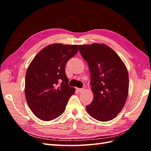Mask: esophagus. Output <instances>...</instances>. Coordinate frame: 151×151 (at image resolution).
<instances>
[{
    "instance_id": "obj_1",
    "label": "esophagus",
    "mask_w": 151,
    "mask_h": 151,
    "mask_svg": "<svg viewBox=\"0 0 151 151\" xmlns=\"http://www.w3.org/2000/svg\"><path fill=\"white\" fill-rule=\"evenodd\" d=\"M84 88H76V90H77L78 92H82L84 91Z\"/></svg>"
}]
</instances>
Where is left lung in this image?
<instances>
[{
  "label": "left lung",
  "instance_id": "8db88e82",
  "mask_svg": "<svg viewBox=\"0 0 151 151\" xmlns=\"http://www.w3.org/2000/svg\"><path fill=\"white\" fill-rule=\"evenodd\" d=\"M79 51L90 71L93 100L86 106L95 119H113L123 109L129 93V73L117 54L104 44L79 45Z\"/></svg>",
  "mask_w": 151,
  "mask_h": 151
}]
</instances>
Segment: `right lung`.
<instances>
[{"label":"right lung","mask_w":151,"mask_h":151,"mask_svg":"<svg viewBox=\"0 0 151 151\" xmlns=\"http://www.w3.org/2000/svg\"><path fill=\"white\" fill-rule=\"evenodd\" d=\"M77 45L51 44L41 50L28 66L24 93L27 104L43 121L59 117L75 89L68 85L65 66L78 52ZM59 82L61 85L58 86Z\"/></svg>","instance_id":"obj_1"}]
</instances>
